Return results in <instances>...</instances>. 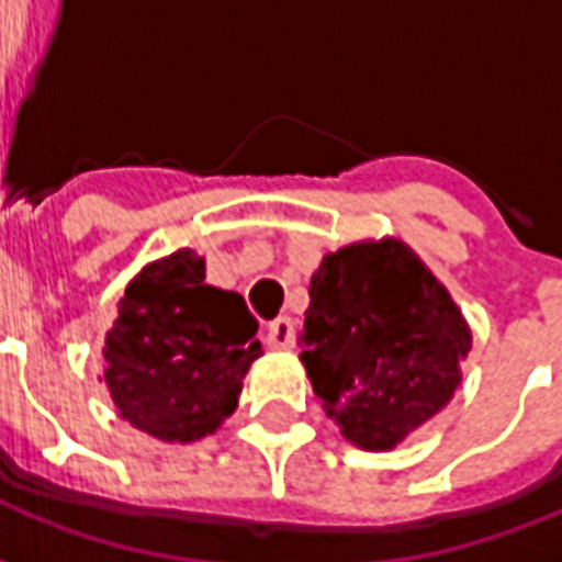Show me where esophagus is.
Returning a JSON list of instances; mask_svg holds the SVG:
<instances>
[{"instance_id": "obj_1", "label": "esophagus", "mask_w": 562, "mask_h": 562, "mask_svg": "<svg viewBox=\"0 0 562 562\" xmlns=\"http://www.w3.org/2000/svg\"><path fill=\"white\" fill-rule=\"evenodd\" d=\"M294 342V325L289 316H280L268 322V346L273 349H292Z\"/></svg>"}]
</instances>
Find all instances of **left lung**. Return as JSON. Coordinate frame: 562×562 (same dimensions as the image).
Segmentation results:
<instances>
[{"mask_svg":"<svg viewBox=\"0 0 562 562\" xmlns=\"http://www.w3.org/2000/svg\"><path fill=\"white\" fill-rule=\"evenodd\" d=\"M301 346L340 434L385 451L451 401L470 328L409 246L379 240L325 256L310 282Z\"/></svg>","mask_w":562,"mask_h":562,"instance_id":"left-lung-1","label":"left lung"}]
</instances>
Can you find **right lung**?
I'll use <instances>...</instances> for the list:
<instances>
[{
	"label": "right lung",
	"instance_id": "obj_1",
	"mask_svg": "<svg viewBox=\"0 0 562 562\" xmlns=\"http://www.w3.org/2000/svg\"><path fill=\"white\" fill-rule=\"evenodd\" d=\"M237 292L204 282V258L177 249L128 282L104 337V382L128 424L165 442L213 434L261 352Z\"/></svg>",
	"mask_w": 562,
	"mask_h": 562
}]
</instances>
